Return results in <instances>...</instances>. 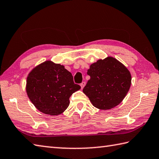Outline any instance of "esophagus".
<instances>
[{
    "label": "esophagus",
    "instance_id": "esophagus-1",
    "mask_svg": "<svg viewBox=\"0 0 159 159\" xmlns=\"http://www.w3.org/2000/svg\"><path fill=\"white\" fill-rule=\"evenodd\" d=\"M85 85H86V82H83L82 84H80L81 88H82V89H83V88H84V86H85Z\"/></svg>",
    "mask_w": 159,
    "mask_h": 159
}]
</instances>
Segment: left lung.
I'll list each match as a JSON object with an SVG mask.
<instances>
[{
	"instance_id": "1",
	"label": "left lung",
	"mask_w": 159,
	"mask_h": 159,
	"mask_svg": "<svg viewBox=\"0 0 159 159\" xmlns=\"http://www.w3.org/2000/svg\"><path fill=\"white\" fill-rule=\"evenodd\" d=\"M90 77L83 92L95 108L109 110L120 103L130 88L132 77L124 64L112 57L90 66Z\"/></svg>"
}]
</instances>
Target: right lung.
Instances as JSON below:
<instances>
[{
  "label": "right lung",
  "instance_id": "1",
  "mask_svg": "<svg viewBox=\"0 0 159 159\" xmlns=\"http://www.w3.org/2000/svg\"><path fill=\"white\" fill-rule=\"evenodd\" d=\"M81 89L63 65L47 60L29 73L26 91L39 111L50 115H59L69 106V98Z\"/></svg>",
  "mask_w": 159,
  "mask_h": 159
}]
</instances>
